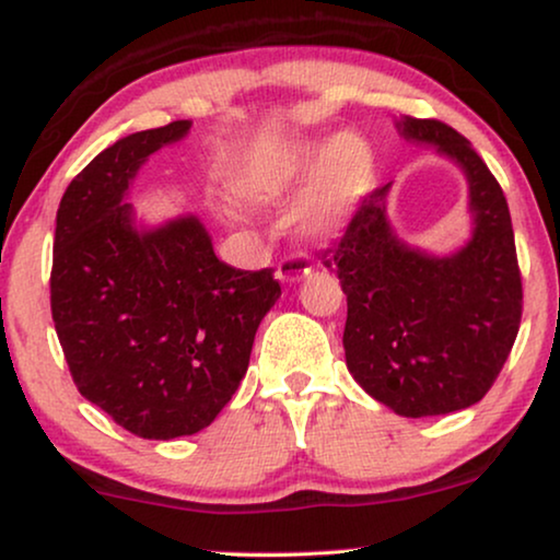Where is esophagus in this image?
<instances>
[{
	"label": "esophagus",
	"mask_w": 560,
	"mask_h": 560,
	"mask_svg": "<svg viewBox=\"0 0 560 560\" xmlns=\"http://www.w3.org/2000/svg\"><path fill=\"white\" fill-rule=\"evenodd\" d=\"M308 272H311V262H308V255H303V252L285 255L278 262V280L282 282L303 280Z\"/></svg>",
	"instance_id": "1"
}]
</instances>
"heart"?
I'll list each match as a JSON object with an SVG mask.
<instances>
[{
  "instance_id": "b5f03b06",
  "label": "heart",
  "mask_w": 560,
  "mask_h": 560,
  "mask_svg": "<svg viewBox=\"0 0 560 560\" xmlns=\"http://www.w3.org/2000/svg\"><path fill=\"white\" fill-rule=\"evenodd\" d=\"M372 150L354 135H343L328 148L301 142L244 160L234 173L232 194L244 206H270L311 173L295 219L305 234L324 236L357 211L372 183Z\"/></svg>"
}]
</instances>
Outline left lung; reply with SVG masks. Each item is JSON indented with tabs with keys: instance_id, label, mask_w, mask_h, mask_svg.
Masks as SVG:
<instances>
[{
	"instance_id": "1",
	"label": "left lung",
	"mask_w": 560,
	"mask_h": 560,
	"mask_svg": "<svg viewBox=\"0 0 560 560\" xmlns=\"http://www.w3.org/2000/svg\"><path fill=\"white\" fill-rule=\"evenodd\" d=\"M400 132L466 171L471 242L451 257L405 247L387 224V188H377L320 259L347 293L343 351L359 385L397 416H446L500 377L523 318V275L508 198L469 140L441 119L402 117Z\"/></svg>"
}]
</instances>
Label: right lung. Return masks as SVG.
<instances>
[{
    "mask_svg": "<svg viewBox=\"0 0 560 560\" xmlns=\"http://www.w3.org/2000/svg\"><path fill=\"white\" fill-rule=\"evenodd\" d=\"M188 119L144 129L91 160L60 198L50 311L79 393L150 441L194 435L232 400L259 320L280 298L272 267L236 270L196 217L137 232L121 203L148 155Z\"/></svg>",
    "mask_w": 560,
    "mask_h": 560,
    "instance_id": "obj_1",
    "label": "right lung"
}]
</instances>
